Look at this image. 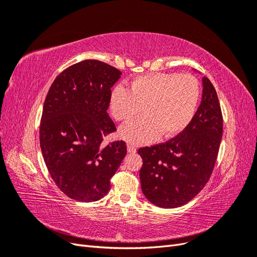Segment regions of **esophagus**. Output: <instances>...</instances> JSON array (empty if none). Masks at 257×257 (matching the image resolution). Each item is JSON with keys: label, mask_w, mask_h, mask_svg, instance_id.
<instances>
[{"label": "esophagus", "mask_w": 257, "mask_h": 257, "mask_svg": "<svg viewBox=\"0 0 257 257\" xmlns=\"http://www.w3.org/2000/svg\"><path fill=\"white\" fill-rule=\"evenodd\" d=\"M127 151H128L130 153H135V152H136V147H135L134 145L128 144V145H127Z\"/></svg>", "instance_id": "34e87169"}]
</instances>
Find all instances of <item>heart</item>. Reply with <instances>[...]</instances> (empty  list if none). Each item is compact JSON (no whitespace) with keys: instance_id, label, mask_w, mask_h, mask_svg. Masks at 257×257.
<instances>
[{"instance_id":"1","label":"heart","mask_w":257,"mask_h":257,"mask_svg":"<svg viewBox=\"0 0 257 257\" xmlns=\"http://www.w3.org/2000/svg\"><path fill=\"white\" fill-rule=\"evenodd\" d=\"M200 97L199 82L192 75L153 73L137 77L130 89L118 85L110 94V109L123 123L142 111L144 116L120 131L125 141L147 144L179 135L196 113Z\"/></svg>"}]
</instances>
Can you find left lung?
<instances>
[{
	"mask_svg": "<svg viewBox=\"0 0 257 257\" xmlns=\"http://www.w3.org/2000/svg\"><path fill=\"white\" fill-rule=\"evenodd\" d=\"M203 96L192 122L170 141L138 150L144 195L162 208L189 203L211 176L223 134V116L213 84L203 78Z\"/></svg>",
	"mask_w": 257,
	"mask_h": 257,
	"instance_id": "8db88e82",
	"label": "left lung"
}]
</instances>
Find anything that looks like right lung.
Listing matches in <instances>:
<instances>
[{"instance_id": "right-lung-1", "label": "right lung", "mask_w": 257, "mask_h": 257, "mask_svg": "<svg viewBox=\"0 0 257 257\" xmlns=\"http://www.w3.org/2000/svg\"><path fill=\"white\" fill-rule=\"evenodd\" d=\"M121 72L98 60L67 67L46 96L41 149L54 183L69 198L90 203L110 190V179L126 155V144L104 145L116 131L107 109Z\"/></svg>"}]
</instances>
